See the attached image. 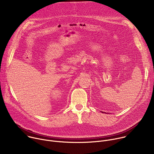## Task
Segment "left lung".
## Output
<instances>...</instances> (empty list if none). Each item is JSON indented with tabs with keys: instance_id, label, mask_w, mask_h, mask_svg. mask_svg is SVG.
Segmentation results:
<instances>
[{
	"instance_id": "left-lung-1",
	"label": "left lung",
	"mask_w": 154,
	"mask_h": 154,
	"mask_svg": "<svg viewBox=\"0 0 154 154\" xmlns=\"http://www.w3.org/2000/svg\"><path fill=\"white\" fill-rule=\"evenodd\" d=\"M102 113H105V112H102Z\"/></svg>"
}]
</instances>
